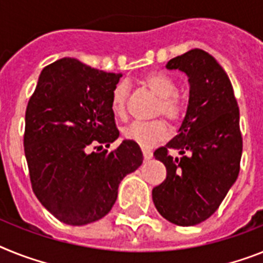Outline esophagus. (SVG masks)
Here are the masks:
<instances>
[{
    "instance_id": "esophagus-1",
    "label": "esophagus",
    "mask_w": 263,
    "mask_h": 263,
    "mask_svg": "<svg viewBox=\"0 0 263 263\" xmlns=\"http://www.w3.org/2000/svg\"><path fill=\"white\" fill-rule=\"evenodd\" d=\"M142 152H143V158H144V160H149V159L152 158V151H151V149L143 148Z\"/></svg>"
}]
</instances>
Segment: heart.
I'll return each instance as SVG.
<instances>
[{
	"label": "heart",
	"mask_w": 263,
	"mask_h": 263,
	"mask_svg": "<svg viewBox=\"0 0 263 263\" xmlns=\"http://www.w3.org/2000/svg\"><path fill=\"white\" fill-rule=\"evenodd\" d=\"M143 84L159 98L155 116H164L171 123H179L186 114V103L176 93L173 79L160 72H149L143 77ZM128 85L119 83L111 92V108L115 115L123 116L127 111ZM168 127L163 120L134 121L123 129L125 139L143 148H151L168 138Z\"/></svg>",
	"instance_id": "heart-1"
}]
</instances>
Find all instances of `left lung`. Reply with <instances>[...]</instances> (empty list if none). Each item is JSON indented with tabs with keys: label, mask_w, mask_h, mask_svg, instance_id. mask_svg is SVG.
Instances as JSON below:
<instances>
[{
	"label": "left lung",
	"mask_w": 263,
	"mask_h": 263,
	"mask_svg": "<svg viewBox=\"0 0 263 263\" xmlns=\"http://www.w3.org/2000/svg\"><path fill=\"white\" fill-rule=\"evenodd\" d=\"M189 76L190 100L179 134L155 152L164 182L152 190L163 218L194 226L210 218L237 180L242 156L239 108L230 79L211 54L191 49L165 64ZM171 149L182 155L173 158Z\"/></svg>",
	"instance_id": "left-lung-1"
}]
</instances>
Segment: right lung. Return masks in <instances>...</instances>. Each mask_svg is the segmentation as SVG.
Listing matches in <instances>:
<instances>
[{"instance_id": "obj_1", "label": "right lung", "mask_w": 263, "mask_h": 263, "mask_svg": "<svg viewBox=\"0 0 263 263\" xmlns=\"http://www.w3.org/2000/svg\"><path fill=\"white\" fill-rule=\"evenodd\" d=\"M120 77L65 57L44 68L28 101L24 151L33 193L64 223L83 226L105 217L121 179L143 163L131 140L92 152L119 136L111 92Z\"/></svg>"}]
</instances>
